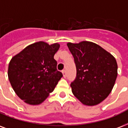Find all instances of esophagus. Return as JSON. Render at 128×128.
I'll return each instance as SVG.
<instances>
[{"label": "esophagus", "instance_id": "obj_1", "mask_svg": "<svg viewBox=\"0 0 128 128\" xmlns=\"http://www.w3.org/2000/svg\"><path fill=\"white\" fill-rule=\"evenodd\" d=\"M62 74H63V76H64V77H66V70H62Z\"/></svg>", "mask_w": 128, "mask_h": 128}]
</instances>
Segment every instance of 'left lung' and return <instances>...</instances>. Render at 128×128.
<instances>
[{"instance_id": "left-lung-1", "label": "left lung", "mask_w": 128, "mask_h": 128, "mask_svg": "<svg viewBox=\"0 0 128 128\" xmlns=\"http://www.w3.org/2000/svg\"><path fill=\"white\" fill-rule=\"evenodd\" d=\"M74 58L76 78L70 84L72 92L83 105L94 106L104 101L116 82V58L100 46L91 42H68Z\"/></svg>"}]
</instances>
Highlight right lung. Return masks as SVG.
I'll list each match as a JSON object with an SVG mask.
<instances>
[{
	"instance_id": "1",
	"label": "right lung",
	"mask_w": 128,
	"mask_h": 128,
	"mask_svg": "<svg viewBox=\"0 0 128 128\" xmlns=\"http://www.w3.org/2000/svg\"><path fill=\"white\" fill-rule=\"evenodd\" d=\"M60 44L38 42L11 58L8 68L10 83L25 103L38 105L53 92L62 74L57 70L54 56Z\"/></svg>"
}]
</instances>
